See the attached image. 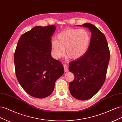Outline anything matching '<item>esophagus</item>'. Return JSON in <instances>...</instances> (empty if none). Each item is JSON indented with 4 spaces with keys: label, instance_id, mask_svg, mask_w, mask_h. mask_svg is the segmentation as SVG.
Wrapping results in <instances>:
<instances>
[{
    "label": "esophagus",
    "instance_id": "34e87169",
    "mask_svg": "<svg viewBox=\"0 0 122 122\" xmlns=\"http://www.w3.org/2000/svg\"><path fill=\"white\" fill-rule=\"evenodd\" d=\"M64 70H65V72H67L69 71L68 67V65L67 64H64Z\"/></svg>",
    "mask_w": 122,
    "mask_h": 122
}]
</instances>
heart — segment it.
Instances as JSON below:
<instances>
[{
  "mask_svg": "<svg viewBox=\"0 0 122 122\" xmlns=\"http://www.w3.org/2000/svg\"><path fill=\"white\" fill-rule=\"evenodd\" d=\"M90 36L83 29H67L57 35L56 40L51 43L52 53L55 58H59L66 54L70 58L77 59L86 52L90 42Z\"/></svg>",
  "mask_w": 122,
  "mask_h": 122,
  "instance_id": "b5f03b06",
  "label": "heart"
}]
</instances>
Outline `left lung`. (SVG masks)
<instances>
[{
    "mask_svg": "<svg viewBox=\"0 0 122 122\" xmlns=\"http://www.w3.org/2000/svg\"><path fill=\"white\" fill-rule=\"evenodd\" d=\"M79 26L89 28L91 38L86 52L69 64V71L74 74V79L69 88L73 97L86 100L93 97L104 83L110 52L104 35L95 25L85 23Z\"/></svg>",
    "mask_w": 122,
    "mask_h": 122,
    "instance_id": "8db88e82",
    "label": "left lung"
}]
</instances>
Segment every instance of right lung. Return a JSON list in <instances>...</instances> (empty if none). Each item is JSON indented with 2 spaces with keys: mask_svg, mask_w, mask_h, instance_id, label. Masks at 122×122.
Instances as JSON below:
<instances>
[{
  "mask_svg": "<svg viewBox=\"0 0 122 122\" xmlns=\"http://www.w3.org/2000/svg\"><path fill=\"white\" fill-rule=\"evenodd\" d=\"M55 26H36L22 35L14 53L18 82L31 96L44 98L52 94L56 80L64 73L61 62L51 55Z\"/></svg>",
  "mask_w": 122,
  "mask_h": 122,
  "instance_id": "right-lung-1",
  "label": "right lung"
}]
</instances>
